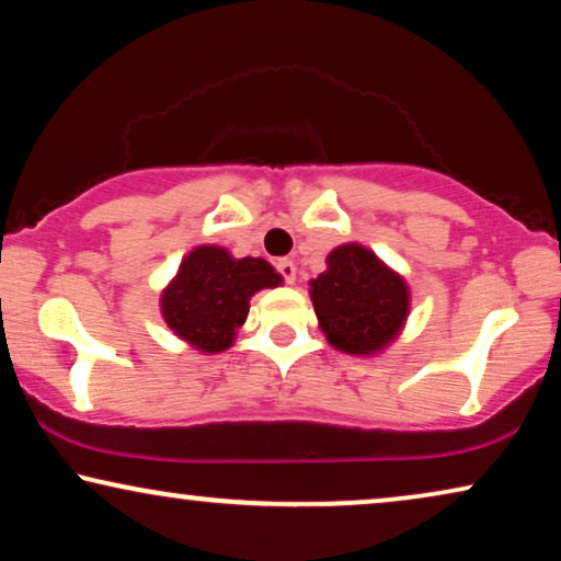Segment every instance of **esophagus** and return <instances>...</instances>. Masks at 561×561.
<instances>
[{
  "mask_svg": "<svg viewBox=\"0 0 561 561\" xmlns=\"http://www.w3.org/2000/svg\"><path fill=\"white\" fill-rule=\"evenodd\" d=\"M276 272H279V276L287 282V285H295V276H297L295 261L279 259V261H276Z\"/></svg>",
  "mask_w": 561,
  "mask_h": 561,
  "instance_id": "esophagus-1",
  "label": "esophagus"
}]
</instances>
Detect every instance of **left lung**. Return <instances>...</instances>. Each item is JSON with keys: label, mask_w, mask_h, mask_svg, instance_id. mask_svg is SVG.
<instances>
[{"label": "left lung", "mask_w": 561, "mask_h": 561, "mask_svg": "<svg viewBox=\"0 0 561 561\" xmlns=\"http://www.w3.org/2000/svg\"><path fill=\"white\" fill-rule=\"evenodd\" d=\"M325 264V272L310 279V297L328 343L356 356L382 351L405 325V279L358 243L339 245Z\"/></svg>", "instance_id": "1"}]
</instances>
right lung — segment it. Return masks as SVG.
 Instances as JSON below:
<instances>
[{
    "mask_svg": "<svg viewBox=\"0 0 561 561\" xmlns=\"http://www.w3.org/2000/svg\"><path fill=\"white\" fill-rule=\"evenodd\" d=\"M282 285L264 259H233L220 245H197L161 295V316L179 339L205 354L233 346L259 289Z\"/></svg>",
    "mask_w": 561,
    "mask_h": 561,
    "instance_id": "add662e5",
    "label": "right lung"
}]
</instances>
